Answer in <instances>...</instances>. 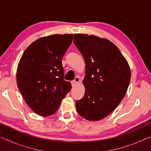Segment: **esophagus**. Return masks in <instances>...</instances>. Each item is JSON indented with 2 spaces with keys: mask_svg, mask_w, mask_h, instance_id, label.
<instances>
[{
  "mask_svg": "<svg viewBox=\"0 0 151 151\" xmlns=\"http://www.w3.org/2000/svg\"><path fill=\"white\" fill-rule=\"evenodd\" d=\"M80 81H81L80 77H79V76H76V77H75V80L71 82V84H72V86H76V85H78V83H80Z\"/></svg>",
  "mask_w": 151,
  "mask_h": 151,
  "instance_id": "obj_1",
  "label": "esophagus"
}]
</instances>
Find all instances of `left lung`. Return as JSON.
Returning a JSON list of instances; mask_svg holds the SVG:
<instances>
[{
	"mask_svg": "<svg viewBox=\"0 0 151 151\" xmlns=\"http://www.w3.org/2000/svg\"><path fill=\"white\" fill-rule=\"evenodd\" d=\"M74 43L86 64L85 93L76 102V111L88 121H99L124 98L131 81L129 65L116 46L106 39L75 34Z\"/></svg>",
	"mask_w": 151,
	"mask_h": 151,
	"instance_id": "1",
	"label": "left lung"
}]
</instances>
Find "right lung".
I'll return each instance as SVG.
<instances>
[{"label":"right lung","instance_id":"right-lung-1","mask_svg":"<svg viewBox=\"0 0 151 151\" xmlns=\"http://www.w3.org/2000/svg\"><path fill=\"white\" fill-rule=\"evenodd\" d=\"M73 35L40 38L24 50L18 65L17 86L25 102L35 113L55 114L71 89L64 80L62 58L73 42Z\"/></svg>","mask_w":151,"mask_h":151}]
</instances>
